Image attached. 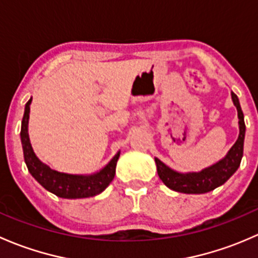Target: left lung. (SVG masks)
<instances>
[{
    "label": "left lung",
    "mask_w": 258,
    "mask_h": 258,
    "mask_svg": "<svg viewBox=\"0 0 258 258\" xmlns=\"http://www.w3.org/2000/svg\"><path fill=\"white\" fill-rule=\"evenodd\" d=\"M231 96H232L233 105L237 108L238 114L240 135H238L237 141L230 148L227 155L222 160H220L210 167L205 168V170L200 171V172H177V171L166 166L158 158H155L158 177L162 179V182L168 188L176 192H182V194H206V192L212 191V189L217 188L218 186L225 183L240 167L242 156H243L246 126H244L243 112L241 110L238 97L233 92H231Z\"/></svg>",
    "instance_id": "8db88e82"
}]
</instances>
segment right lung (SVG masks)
<instances>
[{
    "instance_id": "right-lung-1",
    "label": "right lung",
    "mask_w": 258,
    "mask_h": 258,
    "mask_svg": "<svg viewBox=\"0 0 258 258\" xmlns=\"http://www.w3.org/2000/svg\"><path fill=\"white\" fill-rule=\"evenodd\" d=\"M31 101L32 98H30L26 103L25 113H23L22 124H21V142H22L26 166L33 178L51 194L62 199H86V197H93L105 191L106 187L112 182L114 173H116L119 151L102 170L93 175H70V173L52 170L38 160L31 146L30 137H28Z\"/></svg>"
}]
</instances>
